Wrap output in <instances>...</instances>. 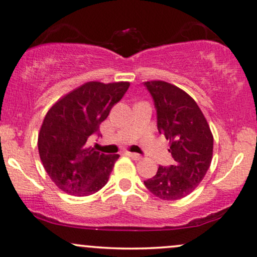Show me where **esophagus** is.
<instances>
[{"mask_svg": "<svg viewBox=\"0 0 257 257\" xmlns=\"http://www.w3.org/2000/svg\"><path fill=\"white\" fill-rule=\"evenodd\" d=\"M126 155H128V157H131L133 160H140V159H141V155L140 154H138V153H126Z\"/></svg>", "mask_w": 257, "mask_h": 257, "instance_id": "obj_1", "label": "esophagus"}]
</instances>
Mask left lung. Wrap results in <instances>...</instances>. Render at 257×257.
Returning <instances> with one entry per match:
<instances>
[{"label":"left lung","mask_w":257,"mask_h":257,"mask_svg":"<svg viewBox=\"0 0 257 257\" xmlns=\"http://www.w3.org/2000/svg\"><path fill=\"white\" fill-rule=\"evenodd\" d=\"M157 109L158 131L170 141L174 159L170 167L159 166L146 180L151 192L162 200H177L196 188L209 170L213 136L203 112L190 95L162 80L145 82Z\"/></svg>","instance_id":"obj_1"}]
</instances>
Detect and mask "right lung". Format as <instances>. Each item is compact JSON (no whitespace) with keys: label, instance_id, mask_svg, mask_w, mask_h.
I'll list each match as a JSON object with an SVG mask.
<instances>
[{"label":"right lung","instance_id":"obj_1","mask_svg":"<svg viewBox=\"0 0 257 257\" xmlns=\"http://www.w3.org/2000/svg\"><path fill=\"white\" fill-rule=\"evenodd\" d=\"M128 82H89L60 98L45 116L38 136L44 168L58 187L77 197L96 193L108 183L119 155L87 147L110 110L122 99Z\"/></svg>","mask_w":257,"mask_h":257}]
</instances>
